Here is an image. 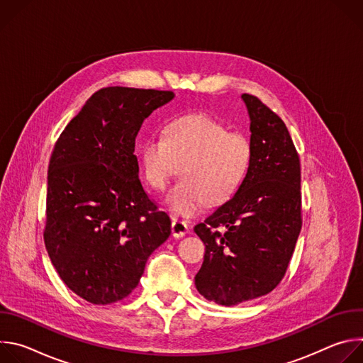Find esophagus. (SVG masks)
I'll return each instance as SVG.
<instances>
[{"instance_id":"34e87169","label":"esophagus","mask_w":363,"mask_h":363,"mask_svg":"<svg viewBox=\"0 0 363 363\" xmlns=\"http://www.w3.org/2000/svg\"><path fill=\"white\" fill-rule=\"evenodd\" d=\"M189 231V225L185 221L181 220H172V235L177 238L184 237L185 234H188Z\"/></svg>"}]
</instances>
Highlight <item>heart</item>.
Masks as SVG:
<instances>
[{
    "label": "heart",
    "mask_w": 363,
    "mask_h": 363,
    "mask_svg": "<svg viewBox=\"0 0 363 363\" xmlns=\"http://www.w3.org/2000/svg\"><path fill=\"white\" fill-rule=\"evenodd\" d=\"M147 182L165 189L179 172L182 178L167 195V206L179 217L198 216L206 202L228 201L242 185L252 161L251 142L231 133L203 115L172 121L164 136H150L140 147Z\"/></svg>",
    "instance_id": "b5f03b06"
}]
</instances>
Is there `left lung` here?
Returning <instances> with one entry per match:
<instances>
[{"mask_svg": "<svg viewBox=\"0 0 363 363\" xmlns=\"http://www.w3.org/2000/svg\"><path fill=\"white\" fill-rule=\"evenodd\" d=\"M252 161L235 195L194 231L205 244L195 286L234 306L269 294L283 280L301 230L300 160L277 113L244 93Z\"/></svg>", "mask_w": 363, "mask_h": 363, "instance_id": "8db88e82", "label": "left lung"}]
</instances>
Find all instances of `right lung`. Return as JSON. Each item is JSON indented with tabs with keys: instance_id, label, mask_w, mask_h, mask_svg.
Instances as JSON below:
<instances>
[{
	"instance_id": "add662e5",
	"label": "right lung",
	"mask_w": 363,
	"mask_h": 363,
	"mask_svg": "<svg viewBox=\"0 0 363 363\" xmlns=\"http://www.w3.org/2000/svg\"><path fill=\"white\" fill-rule=\"evenodd\" d=\"M171 90L103 87L69 122L51 153L44 244L65 284L93 304L138 286L147 257L171 234L139 179L135 139Z\"/></svg>"
}]
</instances>
